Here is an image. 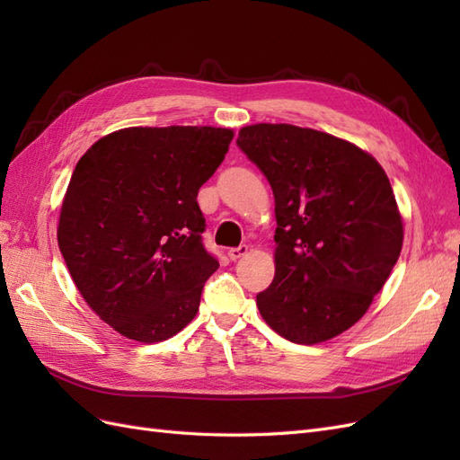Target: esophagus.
<instances>
[{"label":"esophagus","mask_w":460,"mask_h":460,"mask_svg":"<svg viewBox=\"0 0 460 460\" xmlns=\"http://www.w3.org/2000/svg\"><path fill=\"white\" fill-rule=\"evenodd\" d=\"M247 252H249V247H247V245L230 247V249H228V257H230L232 261H238V259H242L243 255H247Z\"/></svg>","instance_id":"1"}]
</instances>
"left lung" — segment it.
I'll return each instance as SVG.
<instances>
[{"label": "left lung", "mask_w": 460, "mask_h": 460, "mask_svg": "<svg viewBox=\"0 0 460 460\" xmlns=\"http://www.w3.org/2000/svg\"><path fill=\"white\" fill-rule=\"evenodd\" d=\"M238 147L274 193L276 272L257 296L282 338L313 345L360 320L392 274L402 220L387 174L367 151L294 124H252Z\"/></svg>", "instance_id": "8db88e82"}]
</instances>
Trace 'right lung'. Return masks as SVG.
Instances as JSON below:
<instances>
[{
  "label": "right lung",
  "instance_id": "right-lung-1",
  "mask_svg": "<svg viewBox=\"0 0 460 460\" xmlns=\"http://www.w3.org/2000/svg\"><path fill=\"white\" fill-rule=\"evenodd\" d=\"M234 132L132 127L97 140L76 163L58 242L90 309L124 338L157 343L198 314L218 261L207 253L198 191Z\"/></svg>",
  "mask_w": 460,
  "mask_h": 460
}]
</instances>
